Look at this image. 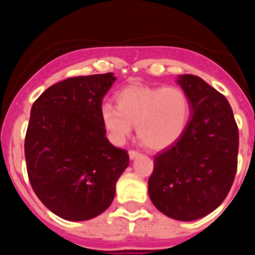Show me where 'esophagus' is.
<instances>
[{"mask_svg":"<svg viewBox=\"0 0 255 255\" xmlns=\"http://www.w3.org/2000/svg\"><path fill=\"white\" fill-rule=\"evenodd\" d=\"M129 159L130 160H133V159H135V158H138V156H139V153H138V151H135V150H129Z\"/></svg>","mask_w":255,"mask_h":255,"instance_id":"34e87169","label":"esophagus"}]
</instances>
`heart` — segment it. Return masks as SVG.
<instances>
[{
  "label": "heart",
  "mask_w": 255,
  "mask_h": 255,
  "mask_svg": "<svg viewBox=\"0 0 255 255\" xmlns=\"http://www.w3.org/2000/svg\"><path fill=\"white\" fill-rule=\"evenodd\" d=\"M190 113L189 97L179 87L132 85L117 95V107L102 106L101 118L113 143L122 144L135 126L146 148L161 150L184 134Z\"/></svg>",
  "instance_id": "heart-1"
}]
</instances>
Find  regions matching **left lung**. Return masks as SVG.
<instances>
[{"label":"left lung","mask_w":255,"mask_h":255,"mask_svg":"<svg viewBox=\"0 0 255 255\" xmlns=\"http://www.w3.org/2000/svg\"><path fill=\"white\" fill-rule=\"evenodd\" d=\"M191 117L184 134L154 156L148 192L154 206L177 221H195L216 210L237 171L238 127L227 99L201 78L179 75Z\"/></svg>","instance_id":"obj_1"}]
</instances>
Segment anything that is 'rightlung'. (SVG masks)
Masks as SVG:
<instances>
[{"instance_id": "1", "label": "right lung", "mask_w": 255, "mask_h": 255, "mask_svg": "<svg viewBox=\"0 0 255 255\" xmlns=\"http://www.w3.org/2000/svg\"><path fill=\"white\" fill-rule=\"evenodd\" d=\"M113 73L76 76L53 85L33 104L24 140L32 189L66 221H86L112 204L116 182L129 165L127 150L106 138L102 100Z\"/></svg>"}]
</instances>
